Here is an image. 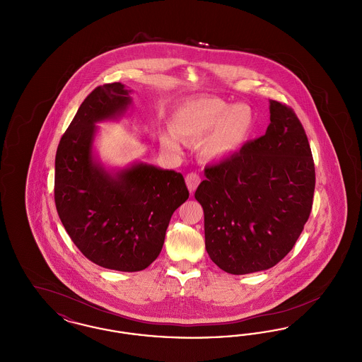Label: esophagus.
<instances>
[{"label": "esophagus", "mask_w": 362, "mask_h": 362, "mask_svg": "<svg viewBox=\"0 0 362 362\" xmlns=\"http://www.w3.org/2000/svg\"><path fill=\"white\" fill-rule=\"evenodd\" d=\"M186 183H187L189 192H194L195 189L198 187V185L201 183V176L197 173H187V176H186Z\"/></svg>", "instance_id": "obj_1"}]
</instances>
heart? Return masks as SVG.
Here are the masks:
<instances>
[{
  "instance_id": "obj_1",
  "label": "heart",
  "mask_w": 362,
  "mask_h": 362,
  "mask_svg": "<svg viewBox=\"0 0 362 362\" xmlns=\"http://www.w3.org/2000/svg\"><path fill=\"white\" fill-rule=\"evenodd\" d=\"M254 126L255 115L248 104L230 105L216 96L186 102L177 108L171 121L173 132L186 141H198L209 133L201 144V153L207 160L238 153L251 137ZM174 135L164 134L161 144L167 151L177 153L180 141Z\"/></svg>"
}]
</instances>
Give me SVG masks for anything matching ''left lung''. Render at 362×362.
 Wrapping results in <instances>:
<instances>
[{"instance_id": "obj_1", "label": "left lung", "mask_w": 362, "mask_h": 362, "mask_svg": "<svg viewBox=\"0 0 362 362\" xmlns=\"http://www.w3.org/2000/svg\"><path fill=\"white\" fill-rule=\"evenodd\" d=\"M195 191L205 245L226 273L267 270L285 258L310 218L315 164L305 130L289 105L270 102L266 134L205 168Z\"/></svg>"}]
</instances>
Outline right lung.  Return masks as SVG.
Segmentation results:
<instances>
[{"mask_svg": "<svg viewBox=\"0 0 362 362\" xmlns=\"http://www.w3.org/2000/svg\"><path fill=\"white\" fill-rule=\"evenodd\" d=\"M130 102L121 83L95 88L55 155L54 199L70 239L90 262L118 272L144 270L158 257L173 211L189 199L180 173L139 163L112 176L93 163L95 123Z\"/></svg>", "mask_w": 362, "mask_h": 362, "instance_id": "1", "label": "right lung"}]
</instances>
